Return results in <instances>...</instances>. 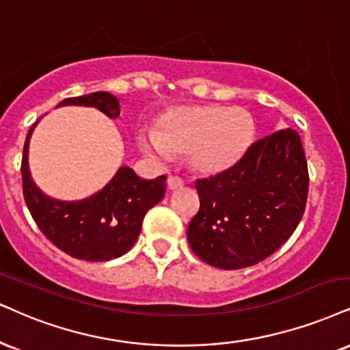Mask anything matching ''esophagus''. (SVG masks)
<instances>
[{"instance_id":"obj_1","label":"esophagus","mask_w":350,"mask_h":350,"mask_svg":"<svg viewBox=\"0 0 350 350\" xmlns=\"http://www.w3.org/2000/svg\"><path fill=\"white\" fill-rule=\"evenodd\" d=\"M167 185H168V188H170V189H178V188L183 187V180L180 178V176L172 175V176H168Z\"/></svg>"}]
</instances>
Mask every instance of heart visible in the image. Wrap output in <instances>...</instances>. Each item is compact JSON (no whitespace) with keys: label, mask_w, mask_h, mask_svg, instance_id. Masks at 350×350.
I'll list each match as a JSON object with an SVG mask.
<instances>
[{"label":"heart","mask_w":350,"mask_h":350,"mask_svg":"<svg viewBox=\"0 0 350 350\" xmlns=\"http://www.w3.org/2000/svg\"><path fill=\"white\" fill-rule=\"evenodd\" d=\"M254 131L252 113L241 107H183L163 115L157 131L137 133V146L157 161L188 154L189 165L196 172L219 175L245 157Z\"/></svg>","instance_id":"obj_1"}]
</instances>
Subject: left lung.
<instances>
[{"label":"left lung","instance_id":"1","mask_svg":"<svg viewBox=\"0 0 350 350\" xmlns=\"http://www.w3.org/2000/svg\"><path fill=\"white\" fill-rule=\"evenodd\" d=\"M196 189L201 208L187 230L196 256L221 269L256 265L304 215L308 170L299 135L291 128L267 135L230 170L198 180Z\"/></svg>","mask_w":350,"mask_h":350}]
</instances>
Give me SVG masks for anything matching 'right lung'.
I'll use <instances>...</instances> for the list:
<instances>
[{"label": "right lung", "instance_id": "obj_1", "mask_svg": "<svg viewBox=\"0 0 350 350\" xmlns=\"http://www.w3.org/2000/svg\"><path fill=\"white\" fill-rule=\"evenodd\" d=\"M94 107L109 118L120 115V102L110 92L64 98L58 107ZM40 122V118H38ZM27 133L23 154V188L27 208L38 228L64 253L84 261H110L128 253L141 234L142 219L165 195V175L146 180L129 167H120L97 193L77 201L55 200L42 191L29 168V142L38 124Z\"/></svg>", "mask_w": 350, "mask_h": 350}]
</instances>
